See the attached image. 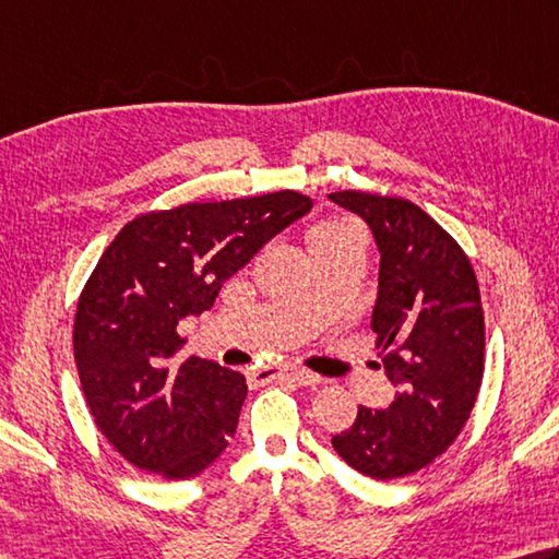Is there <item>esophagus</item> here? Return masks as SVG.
I'll list each match as a JSON object with an SVG mask.
<instances>
[{
  "label": "esophagus",
  "instance_id": "esophagus-1",
  "mask_svg": "<svg viewBox=\"0 0 559 559\" xmlns=\"http://www.w3.org/2000/svg\"><path fill=\"white\" fill-rule=\"evenodd\" d=\"M278 379H293V381H298L300 385H314V383L322 381L318 373L298 369V367H286V369L266 367V369H257L251 373V381H257V383H271V381H278Z\"/></svg>",
  "mask_w": 559,
  "mask_h": 559
}]
</instances>
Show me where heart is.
<instances>
[{
    "mask_svg": "<svg viewBox=\"0 0 559 559\" xmlns=\"http://www.w3.org/2000/svg\"><path fill=\"white\" fill-rule=\"evenodd\" d=\"M352 229H359V227L349 219H328L310 231V245H314V241H322V239H334L340 235H347V231H352Z\"/></svg>",
    "mask_w": 559,
    "mask_h": 559,
    "instance_id": "heart-1",
    "label": "heart"
}]
</instances>
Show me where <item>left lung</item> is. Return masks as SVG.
<instances>
[{
	"mask_svg": "<svg viewBox=\"0 0 559 559\" xmlns=\"http://www.w3.org/2000/svg\"><path fill=\"white\" fill-rule=\"evenodd\" d=\"M359 215L381 253L371 314L385 377L399 385L383 411L359 405L332 448L371 479H401L442 454L469 420L484 377L479 283L462 247L403 198L330 192Z\"/></svg>",
	"mask_w": 559,
	"mask_h": 559,
	"instance_id": "left-lung-1",
	"label": "left lung"
}]
</instances>
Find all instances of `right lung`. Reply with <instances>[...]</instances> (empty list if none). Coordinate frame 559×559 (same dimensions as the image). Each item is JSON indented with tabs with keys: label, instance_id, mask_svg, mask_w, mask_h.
<instances>
[{
	"label": "right lung",
	"instance_id": "right-lung-1",
	"mask_svg": "<svg viewBox=\"0 0 559 559\" xmlns=\"http://www.w3.org/2000/svg\"><path fill=\"white\" fill-rule=\"evenodd\" d=\"M296 190L190 202L131 219L78 300L73 349L90 413L127 462L188 479L225 452L247 379L190 357L178 322L215 306L222 283L269 239L308 215Z\"/></svg>",
	"mask_w": 559,
	"mask_h": 559
}]
</instances>
